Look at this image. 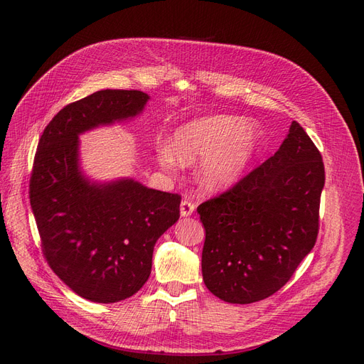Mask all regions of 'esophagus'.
Listing matches in <instances>:
<instances>
[{"label": "esophagus", "mask_w": 364, "mask_h": 364, "mask_svg": "<svg viewBox=\"0 0 364 364\" xmlns=\"http://www.w3.org/2000/svg\"><path fill=\"white\" fill-rule=\"evenodd\" d=\"M194 209H196V205H194L193 202L186 200V199H183V200L181 202V215H182V217L191 215V214L194 213Z\"/></svg>", "instance_id": "1"}]
</instances>
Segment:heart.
<instances>
[{
  "label": "heart",
  "instance_id": "heart-1",
  "mask_svg": "<svg viewBox=\"0 0 364 364\" xmlns=\"http://www.w3.org/2000/svg\"><path fill=\"white\" fill-rule=\"evenodd\" d=\"M262 144L257 123L230 115H209L181 126L171 136V146L158 151L161 165H193L203 161L199 181L206 190L220 191L235 185Z\"/></svg>",
  "mask_w": 364,
  "mask_h": 364
}]
</instances>
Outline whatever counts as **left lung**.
Instances as JSON below:
<instances>
[{"mask_svg": "<svg viewBox=\"0 0 364 364\" xmlns=\"http://www.w3.org/2000/svg\"><path fill=\"white\" fill-rule=\"evenodd\" d=\"M323 185L321 151L293 121L272 158L197 208L208 290L229 304H252L284 287L316 245Z\"/></svg>", "mask_w": 364, "mask_h": 364, "instance_id": "obj_1", "label": "left lung"}]
</instances>
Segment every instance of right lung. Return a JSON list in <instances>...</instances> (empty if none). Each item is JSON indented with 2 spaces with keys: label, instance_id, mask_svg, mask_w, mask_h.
Instances as JSON below:
<instances>
[{
  "label": "right lung",
  "instance_id": "obj_1",
  "mask_svg": "<svg viewBox=\"0 0 364 364\" xmlns=\"http://www.w3.org/2000/svg\"><path fill=\"white\" fill-rule=\"evenodd\" d=\"M149 98L141 91H97L65 106L38 144L30 205L43 257L91 302L134 296L150 277L158 238L179 220V194L127 178L94 182L80 168L79 135L135 118Z\"/></svg>",
  "mask_w": 364,
  "mask_h": 364
}]
</instances>
